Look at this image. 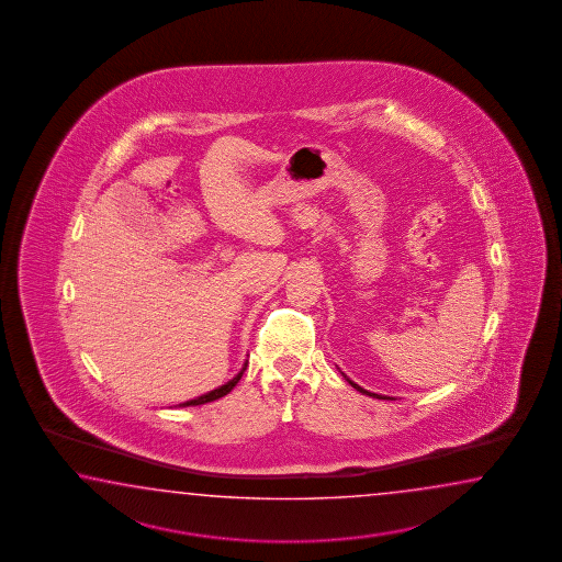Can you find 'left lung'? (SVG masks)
Masks as SVG:
<instances>
[{
    "mask_svg": "<svg viewBox=\"0 0 562 562\" xmlns=\"http://www.w3.org/2000/svg\"><path fill=\"white\" fill-rule=\"evenodd\" d=\"M344 378H346L347 382H349V385H351V387H356V390H358L359 394L370 395V397H378V400H394V397H387V395L371 394V392H368V390H363V387H361V385H358V383L351 382V380H349L347 375H344Z\"/></svg>",
    "mask_w": 562,
    "mask_h": 562,
    "instance_id": "8db88e82",
    "label": "left lung"
}]
</instances>
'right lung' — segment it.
<instances>
[{
  "label": "right lung",
  "mask_w": 562,
  "mask_h": 562,
  "mask_svg": "<svg viewBox=\"0 0 562 562\" xmlns=\"http://www.w3.org/2000/svg\"><path fill=\"white\" fill-rule=\"evenodd\" d=\"M247 370V361L243 363V370L233 378V380H228L227 383H223V385H218L215 387L213 392H209V394L199 395V397H194V400H189V402H184V404H179V407L187 406H201V404H209V402H215L218 397H223V395H227L237 383H239L240 378H243V373Z\"/></svg>",
  "instance_id": "right-lung-1"
}]
</instances>
